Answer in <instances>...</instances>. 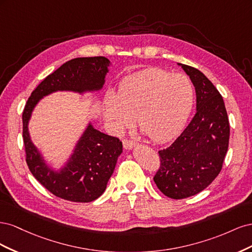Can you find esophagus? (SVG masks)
Listing matches in <instances>:
<instances>
[{
	"label": "esophagus",
	"instance_id": "obj_1",
	"mask_svg": "<svg viewBox=\"0 0 252 252\" xmlns=\"http://www.w3.org/2000/svg\"><path fill=\"white\" fill-rule=\"evenodd\" d=\"M135 145H138V143H135L131 140H123V146L125 149H132Z\"/></svg>",
	"mask_w": 252,
	"mask_h": 252
}]
</instances>
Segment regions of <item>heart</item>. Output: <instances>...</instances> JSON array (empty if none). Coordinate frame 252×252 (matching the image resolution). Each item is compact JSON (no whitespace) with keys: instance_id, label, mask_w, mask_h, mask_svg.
Returning a JSON list of instances; mask_svg holds the SVG:
<instances>
[{"instance_id":"1","label":"heart","mask_w":252,"mask_h":252,"mask_svg":"<svg viewBox=\"0 0 252 252\" xmlns=\"http://www.w3.org/2000/svg\"><path fill=\"white\" fill-rule=\"evenodd\" d=\"M193 103L194 86L188 75L148 68L122 81L116 95L106 96L104 114L117 132L136 118L149 139L164 142L185 125Z\"/></svg>"}]
</instances>
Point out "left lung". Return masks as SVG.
<instances>
[{
  "label": "left lung",
  "instance_id": "left-lung-1",
  "mask_svg": "<svg viewBox=\"0 0 252 252\" xmlns=\"http://www.w3.org/2000/svg\"><path fill=\"white\" fill-rule=\"evenodd\" d=\"M191 79L196 113L169 147L158 150L159 168L154 181L174 200L199 193L222 170L229 145L230 127L223 97L199 69L180 64Z\"/></svg>",
  "mask_w": 252,
  "mask_h": 252
}]
</instances>
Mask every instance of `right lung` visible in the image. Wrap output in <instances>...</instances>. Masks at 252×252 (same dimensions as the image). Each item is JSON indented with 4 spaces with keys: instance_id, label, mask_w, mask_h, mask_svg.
Segmentation results:
<instances>
[{
    "instance_id": "1",
    "label": "right lung",
    "mask_w": 252,
    "mask_h": 252,
    "mask_svg": "<svg viewBox=\"0 0 252 252\" xmlns=\"http://www.w3.org/2000/svg\"><path fill=\"white\" fill-rule=\"evenodd\" d=\"M109 63V60L104 57L68 61L37 85L23 111V142L28 168L49 192L66 201L88 203L101 196L113 173L123 145L119 138L102 133L89 125L65 168L61 172H55L44 163L30 141L28 121L40 98L53 91L83 93L101 89Z\"/></svg>"
}]
</instances>
